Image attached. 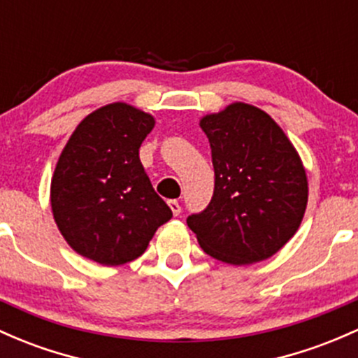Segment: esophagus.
I'll use <instances>...</instances> for the list:
<instances>
[{
    "mask_svg": "<svg viewBox=\"0 0 358 358\" xmlns=\"http://www.w3.org/2000/svg\"><path fill=\"white\" fill-rule=\"evenodd\" d=\"M168 206H170L173 215H180V212H182V206L178 203V200H170V202H168Z\"/></svg>",
    "mask_w": 358,
    "mask_h": 358,
    "instance_id": "obj_1",
    "label": "esophagus"
}]
</instances>
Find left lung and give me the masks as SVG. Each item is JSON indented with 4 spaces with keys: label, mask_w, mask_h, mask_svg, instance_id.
Returning <instances> with one entry per match:
<instances>
[{
    "label": "left lung",
    "mask_w": 358,
    "mask_h": 358,
    "mask_svg": "<svg viewBox=\"0 0 358 358\" xmlns=\"http://www.w3.org/2000/svg\"><path fill=\"white\" fill-rule=\"evenodd\" d=\"M200 127L210 143L214 195L188 215V227L215 260H266L304 217L308 178L299 155L268 113L241 101L206 115Z\"/></svg>",
    "instance_id": "1"
}]
</instances>
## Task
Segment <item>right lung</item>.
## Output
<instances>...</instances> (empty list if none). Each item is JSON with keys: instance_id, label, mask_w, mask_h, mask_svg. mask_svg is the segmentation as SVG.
Here are the masks:
<instances>
[{"instance_id": "right-lung-1", "label": "right lung", "mask_w": 358, "mask_h": 358, "mask_svg": "<svg viewBox=\"0 0 358 358\" xmlns=\"http://www.w3.org/2000/svg\"><path fill=\"white\" fill-rule=\"evenodd\" d=\"M155 119L127 103H110L81 120L50 183V206L68 245L100 265L144 253L171 209L152 188L139 148Z\"/></svg>"}]
</instances>
